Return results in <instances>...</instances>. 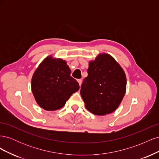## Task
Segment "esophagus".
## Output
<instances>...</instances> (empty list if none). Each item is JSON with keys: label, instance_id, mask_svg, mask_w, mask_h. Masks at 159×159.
<instances>
[{"label": "esophagus", "instance_id": "1", "mask_svg": "<svg viewBox=\"0 0 159 159\" xmlns=\"http://www.w3.org/2000/svg\"><path fill=\"white\" fill-rule=\"evenodd\" d=\"M78 83H79V84H80V86H81V84H82V80L80 79V80H78Z\"/></svg>", "mask_w": 159, "mask_h": 159}]
</instances>
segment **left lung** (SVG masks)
Masks as SVG:
<instances>
[{
  "mask_svg": "<svg viewBox=\"0 0 159 159\" xmlns=\"http://www.w3.org/2000/svg\"><path fill=\"white\" fill-rule=\"evenodd\" d=\"M88 74L80 90L86 109L98 115L113 112L126 91V75L121 67L111 56L104 53L89 61Z\"/></svg>",
  "mask_w": 159,
  "mask_h": 159,
  "instance_id": "obj_1",
  "label": "left lung"
}]
</instances>
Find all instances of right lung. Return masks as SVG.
<instances>
[{
    "label": "right lung",
    "instance_id": "obj_1",
    "mask_svg": "<svg viewBox=\"0 0 159 159\" xmlns=\"http://www.w3.org/2000/svg\"><path fill=\"white\" fill-rule=\"evenodd\" d=\"M71 70L62 59L48 56L33 74L32 91L37 103L47 111L64 107L66 101L78 91V81L70 75Z\"/></svg>",
    "mask_w": 159,
    "mask_h": 159
}]
</instances>
